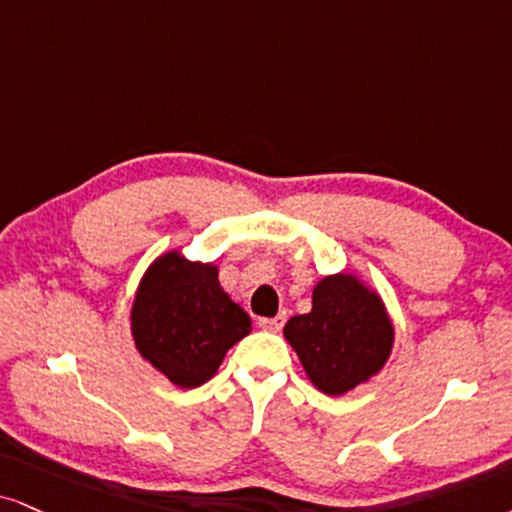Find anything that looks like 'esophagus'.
<instances>
[{
    "label": "esophagus",
    "mask_w": 512,
    "mask_h": 512,
    "mask_svg": "<svg viewBox=\"0 0 512 512\" xmlns=\"http://www.w3.org/2000/svg\"><path fill=\"white\" fill-rule=\"evenodd\" d=\"M285 323H287V315L277 313L275 318H261V320H258V327H261V330H266V332H280L282 327H285Z\"/></svg>",
    "instance_id": "esophagus-1"
}]
</instances>
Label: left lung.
Masks as SVG:
<instances>
[{
	"label": "left lung",
	"instance_id": "left-lung-1",
	"mask_svg": "<svg viewBox=\"0 0 512 512\" xmlns=\"http://www.w3.org/2000/svg\"><path fill=\"white\" fill-rule=\"evenodd\" d=\"M394 337L380 292L353 273L318 280L311 313L294 315L285 325L306 377L327 396H344L370 382L387 365Z\"/></svg>",
	"mask_w": 512,
	"mask_h": 512
}]
</instances>
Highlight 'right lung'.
Instances as JSON below:
<instances>
[{"mask_svg": "<svg viewBox=\"0 0 512 512\" xmlns=\"http://www.w3.org/2000/svg\"><path fill=\"white\" fill-rule=\"evenodd\" d=\"M216 263L163 251L144 270L130 308L135 349L175 387L216 375L225 353L251 332L244 308L220 287Z\"/></svg>", "mask_w": 512, "mask_h": 512, "instance_id": "right-lung-1", "label": "right lung"}]
</instances>
